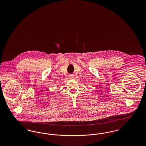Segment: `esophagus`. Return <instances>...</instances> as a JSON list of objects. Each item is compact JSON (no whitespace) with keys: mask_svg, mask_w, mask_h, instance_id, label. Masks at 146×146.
<instances>
[{"mask_svg":"<svg viewBox=\"0 0 146 146\" xmlns=\"http://www.w3.org/2000/svg\"><path fill=\"white\" fill-rule=\"evenodd\" d=\"M69 78H70V79H72V78H73V76H72V75H70Z\"/></svg>","mask_w":146,"mask_h":146,"instance_id":"1","label":"esophagus"}]
</instances>
